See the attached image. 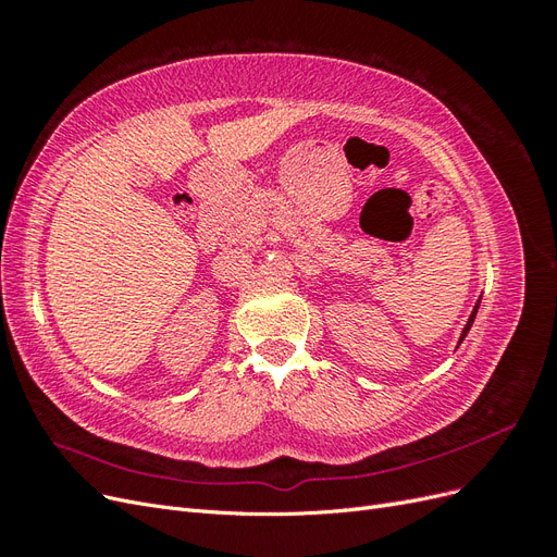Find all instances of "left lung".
<instances>
[{
  "label": "left lung",
  "mask_w": 557,
  "mask_h": 557,
  "mask_svg": "<svg viewBox=\"0 0 557 557\" xmlns=\"http://www.w3.org/2000/svg\"><path fill=\"white\" fill-rule=\"evenodd\" d=\"M479 305H481V299L476 301V307H474V311H471V315H469V320H467V325H465V330H462V334H460V344H462V339H465V336H467V332H469L471 323H474V318H476V311H479Z\"/></svg>",
  "instance_id": "obj_1"
}]
</instances>
